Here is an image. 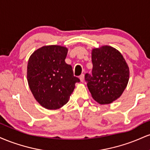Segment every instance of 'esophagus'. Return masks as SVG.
<instances>
[{
	"instance_id": "1",
	"label": "esophagus",
	"mask_w": 150,
	"mask_h": 150,
	"mask_svg": "<svg viewBox=\"0 0 150 150\" xmlns=\"http://www.w3.org/2000/svg\"><path fill=\"white\" fill-rule=\"evenodd\" d=\"M80 80L82 82H84V80H85V75L84 74H82V75H81L80 76Z\"/></svg>"
}]
</instances>
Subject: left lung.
I'll return each mask as SVG.
<instances>
[{
  "label": "left lung",
  "instance_id": "obj_1",
  "mask_svg": "<svg viewBox=\"0 0 150 150\" xmlns=\"http://www.w3.org/2000/svg\"><path fill=\"white\" fill-rule=\"evenodd\" d=\"M92 75L85 81L92 97L100 104H108L123 94L129 80V68L118 50L103 46L92 51Z\"/></svg>",
  "mask_w": 150,
  "mask_h": 150
}]
</instances>
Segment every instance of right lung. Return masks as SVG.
Instances as JSON below:
<instances>
[{
	"label": "right lung",
	"instance_id": "obj_1",
	"mask_svg": "<svg viewBox=\"0 0 150 150\" xmlns=\"http://www.w3.org/2000/svg\"><path fill=\"white\" fill-rule=\"evenodd\" d=\"M66 47L44 46L30 56L27 81L31 92L41 106L47 109L60 108L69 100L80 79L73 75L72 66L65 63Z\"/></svg>",
	"mask_w": 150,
	"mask_h": 150
}]
</instances>
